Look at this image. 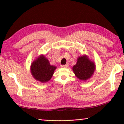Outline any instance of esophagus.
<instances>
[{
    "mask_svg": "<svg viewBox=\"0 0 124 124\" xmlns=\"http://www.w3.org/2000/svg\"><path fill=\"white\" fill-rule=\"evenodd\" d=\"M68 64H67L66 65H61V67L62 68H66L68 67Z\"/></svg>",
    "mask_w": 124,
    "mask_h": 124,
    "instance_id": "obj_1",
    "label": "esophagus"
}]
</instances>
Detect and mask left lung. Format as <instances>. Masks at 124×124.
<instances>
[{"label":"left lung","mask_w":124,"mask_h":124,"mask_svg":"<svg viewBox=\"0 0 124 124\" xmlns=\"http://www.w3.org/2000/svg\"><path fill=\"white\" fill-rule=\"evenodd\" d=\"M74 74L80 80L86 81L90 79L96 70L95 62L91 61L87 55L84 54L77 58V62L72 67Z\"/></svg>","instance_id":"8db88e82"}]
</instances>
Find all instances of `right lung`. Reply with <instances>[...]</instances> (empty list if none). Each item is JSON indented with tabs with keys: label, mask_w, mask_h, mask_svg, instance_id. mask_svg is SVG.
<instances>
[{
	"label": "right lung",
	"mask_w": 124,
	"mask_h": 124,
	"mask_svg": "<svg viewBox=\"0 0 124 124\" xmlns=\"http://www.w3.org/2000/svg\"><path fill=\"white\" fill-rule=\"evenodd\" d=\"M57 67L50 64L49 61L43 54L34 60L31 66V73L37 81L46 83L51 79Z\"/></svg>",
	"instance_id": "1"
}]
</instances>
